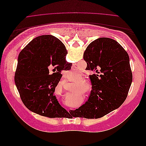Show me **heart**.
<instances>
[{
	"mask_svg": "<svg viewBox=\"0 0 146 146\" xmlns=\"http://www.w3.org/2000/svg\"><path fill=\"white\" fill-rule=\"evenodd\" d=\"M68 76L69 78L71 79V80H77L80 77L81 72L80 70H79L78 69H77L70 70H69V73L68 74Z\"/></svg>",
	"mask_w": 146,
	"mask_h": 146,
	"instance_id": "obj_1",
	"label": "heart"
}]
</instances>
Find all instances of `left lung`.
<instances>
[{
	"instance_id": "left-lung-1",
	"label": "left lung",
	"mask_w": 146,
	"mask_h": 146,
	"mask_svg": "<svg viewBox=\"0 0 146 146\" xmlns=\"http://www.w3.org/2000/svg\"><path fill=\"white\" fill-rule=\"evenodd\" d=\"M61 48L63 43L56 38ZM87 70L102 73L90 75L92 90L88 101L72 111L74 117L98 119L118 108L127 98L132 82L127 52L113 39L100 38L91 42L83 54ZM99 73V72H98Z\"/></svg>"
}]
</instances>
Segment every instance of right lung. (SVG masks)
Here are the masks:
<instances>
[{
  "mask_svg": "<svg viewBox=\"0 0 146 146\" xmlns=\"http://www.w3.org/2000/svg\"><path fill=\"white\" fill-rule=\"evenodd\" d=\"M66 53L50 35L34 38L20 52L15 82L22 101L31 111L51 118L61 117L65 111L54 92L61 70L71 68L65 60Z\"/></svg>",
  "mask_w": 146,
  "mask_h": 146,
  "instance_id": "add662e5",
  "label": "right lung"
}]
</instances>
